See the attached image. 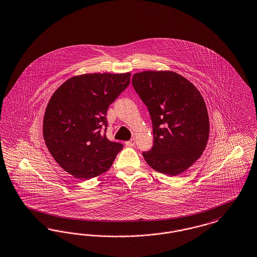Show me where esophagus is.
Instances as JSON below:
<instances>
[{
    "instance_id": "34e87169",
    "label": "esophagus",
    "mask_w": 257,
    "mask_h": 257,
    "mask_svg": "<svg viewBox=\"0 0 257 257\" xmlns=\"http://www.w3.org/2000/svg\"><path fill=\"white\" fill-rule=\"evenodd\" d=\"M125 144H126L127 146H129V147H132V146H134V145H135V140H134V139H132V140H130V141H128V142H126V143H125Z\"/></svg>"
}]
</instances>
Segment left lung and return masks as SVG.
I'll use <instances>...</instances> for the list:
<instances>
[{
	"instance_id": "8db88e82",
	"label": "left lung",
	"mask_w": 257,
	"mask_h": 257,
	"mask_svg": "<svg viewBox=\"0 0 257 257\" xmlns=\"http://www.w3.org/2000/svg\"><path fill=\"white\" fill-rule=\"evenodd\" d=\"M134 89L150 113L154 144L144 152L154 170L181 174L201 157L209 136V119L202 94L184 76L170 71L135 73Z\"/></svg>"
}]
</instances>
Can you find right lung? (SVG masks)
<instances>
[{
    "instance_id": "add662e5",
    "label": "right lung",
    "mask_w": 257,
    "mask_h": 257,
    "mask_svg": "<svg viewBox=\"0 0 257 257\" xmlns=\"http://www.w3.org/2000/svg\"><path fill=\"white\" fill-rule=\"evenodd\" d=\"M130 72L73 76L53 92L43 120L45 144L69 174L89 180L106 172L123 145L106 135L107 110L130 84Z\"/></svg>"
}]
</instances>
